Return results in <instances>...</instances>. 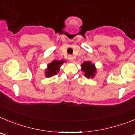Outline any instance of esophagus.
Here are the masks:
<instances>
[{
    "label": "esophagus",
    "instance_id": "34e87169",
    "mask_svg": "<svg viewBox=\"0 0 135 135\" xmlns=\"http://www.w3.org/2000/svg\"><path fill=\"white\" fill-rule=\"evenodd\" d=\"M68 59H69V60H70V62H73L74 58H73V56L72 55H69V56H68Z\"/></svg>",
    "mask_w": 135,
    "mask_h": 135
}]
</instances>
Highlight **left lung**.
<instances>
[{"instance_id":"left-lung-1","label":"left lung","mask_w":135,"mask_h":135,"mask_svg":"<svg viewBox=\"0 0 135 135\" xmlns=\"http://www.w3.org/2000/svg\"><path fill=\"white\" fill-rule=\"evenodd\" d=\"M81 70L84 73V75L87 79L94 78L96 74V67L91 61H85L81 64Z\"/></svg>"}]
</instances>
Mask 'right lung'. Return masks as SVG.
Wrapping results in <instances>:
<instances>
[{
  "instance_id": "add662e5",
  "label": "right lung",
  "mask_w": 135,
  "mask_h": 135,
  "mask_svg": "<svg viewBox=\"0 0 135 135\" xmlns=\"http://www.w3.org/2000/svg\"><path fill=\"white\" fill-rule=\"evenodd\" d=\"M64 62H66L65 60H53L47 65V69L45 70V75L46 77H51L56 75L60 70V66Z\"/></svg>"
}]
</instances>
